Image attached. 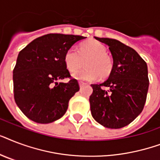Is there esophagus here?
Here are the masks:
<instances>
[{"mask_svg":"<svg viewBox=\"0 0 160 160\" xmlns=\"http://www.w3.org/2000/svg\"><path fill=\"white\" fill-rule=\"evenodd\" d=\"M86 85V84H85V83H84V82H79V85H80V88L83 87V86H84V85Z\"/></svg>","mask_w":160,"mask_h":160,"instance_id":"34e87169","label":"esophagus"}]
</instances>
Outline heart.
I'll return each mask as SVG.
<instances>
[{"mask_svg":"<svg viewBox=\"0 0 160 160\" xmlns=\"http://www.w3.org/2000/svg\"><path fill=\"white\" fill-rule=\"evenodd\" d=\"M106 53V47L102 43L92 40L83 43L79 51L75 47L68 49L64 55V62L70 72H75L86 60L87 68L74 73L72 76L77 80L95 81L100 77H108L113 70L112 60Z\"/></svg>","mask_w":160,"mask_h":160,"instance_id":"1","label":"heart"}]
</instances>
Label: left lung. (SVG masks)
Masks as SVG:
<instances>
[{
  "instance_id": "1",
  "label": "left lung",
  "mask_w": 160,
  "mask_h": 160,
  "mask_svg": "<svg viewBox=\"0 0 160 160\" xmlns=\"http://www.w3.org/2000/svg\"><path fill=\"white\" fill-rule=\"evenodd\" d=\"M95 38L109 46L113 70L105 81L91 85L90 111L95 121L104 127L120 129L144 109L149 84L147 64L134 49L120 41Z\"/></svg>"
}]
</instances>
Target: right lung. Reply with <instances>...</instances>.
<instances>
[{"instance_id": "1", "label": "right lung", "mask_w": 160, "mask_h": 160, "mask_svg": "<svg viewBox=\"0 0 160 160\" xmlns=\"http://www.w3.org/2000/svg\"><path fill=\"white\" fill-rule=\"evenodd\" d=\"M85 37L47 34L35 39L20 51L13 70L14 97L17 106L31 120L48 124L60 119L70 98L79 91L64 62L68 49Z\"/></svg>"}]
</instances>
